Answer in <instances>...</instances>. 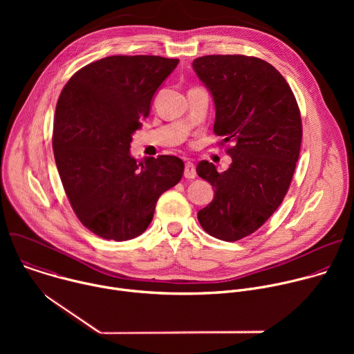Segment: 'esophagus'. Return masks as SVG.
<instances>
[{
	"mask_svg": "<svg viewBox=\"0 0 354 354\" xmlns=\"http://www.w3.org/2000/svg\"><path fill=\"white\" fill-rule=\"evenodd\" d=\"M183 175H185L186 179H194L196 178V169H194V165L192 162H186Z\"/></svg>",
	"mask_w": 354,
	"mask_h": 354,
	"instance_id": "1",
	"label": "esophagus"
}]
</instances>
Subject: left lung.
Masks as SVG:
<instances>
[{
  "instance_id": "left-lung-1",
  "label": "left lung",
  "mask_w": 354,
  "mask_h": 354,
  "mask_svg": "<svg viewBox=\"0 0 354 354\" xmlns=\"http://www.w3.org/2000/svg\"><path fill=\"white\" fill-rule=\"evenodd\" d=\"M192 66L213 95L214 133L221 144L232 142L227 171L209 161L196 167L214 187L197 218L207 234L232 242L261 228L281 205L299 156L301 115L290 85L265 60L213 55Z\"/></svg>"
}]
</instances>
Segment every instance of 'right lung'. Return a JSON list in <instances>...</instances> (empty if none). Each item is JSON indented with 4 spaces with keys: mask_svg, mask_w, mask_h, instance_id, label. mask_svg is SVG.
<instances>
[{
    "mask_svg": "<svg viewBox=\"0 0 354 354\" xmlns=\"http://www.w3.org/2000/svg\"><path fill=\"white\" fill-rule=\"evenodd\" d=\"M160 56H111L78 70L56 106L53 151L62 183L78 220L100 238L142 234L157 200L183 175L174 156L137 161L133 133L151 100L178 66Z\"/></svg>",
    "mask_w": 354,
    "mask_h": 354,
    "instance_id": "1",
    "label": "right lung"
}]
</instances>
